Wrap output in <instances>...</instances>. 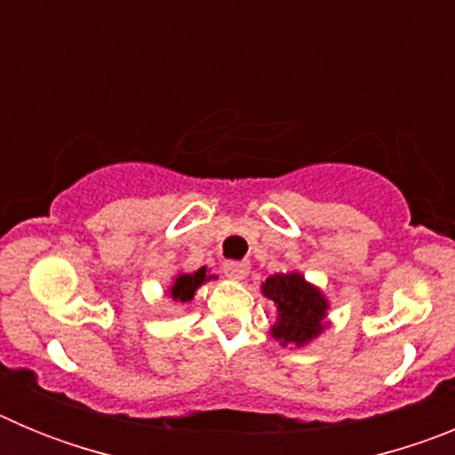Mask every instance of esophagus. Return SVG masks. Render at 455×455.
<instances>
[{
	"label": "esophagus",
	"instance_id": "obj_1",
	"mask_svg": "<svg viewBox=\"0 0 455 455\" xmlns=\"http://www.w3.org/2000/svg\"><path fill=\"white\" fill-rule=\"evenodd\" d=\"M248 268H251V264L236 262V259H230V262L223 264V273L228 277H232V280H243L248 275Z\"/></svg>",
	"mask_w": 455,
	"mask_h": 455
}]
</instances>
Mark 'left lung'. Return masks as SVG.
<instances>
[{
	"label": "left lung",
	"instance_id": "8db88e82",
	"mask_svg": "<svg viewBox=\"0 0 455 455\" xmlns=\"http://www.w3.org/2000/svg\"><path fill=\"white\" fill-rule=\"evenodd\" d=\"M267 299L277 305V323L273 325V337L287 344H307L315 339L323 325L321 319L325 316V299L319 289L305 283L299 273H277L262 284Z\"/></svg>",
	"mask_w": 455,
	"mask_h": 455
}]
</instances>
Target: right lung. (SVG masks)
<instances>
[{"label":"right lung","instance_id":"add662e5","mask_svg":"<svg viewBox=\"0 0 455 455\" xmlns=\"http://www.w3.org/2000/svg\"><path fill=\"white\" fill-rule=\"evenodd\" d=\"M204 280H207V271H204V268H200V271L196 273H182V275L175 280V284H172L171 296L175 300H180V303H187V300L193 299L196 289H198Z\"/></svg>","mask_w":455,"mask_h":455}]
</instances>
